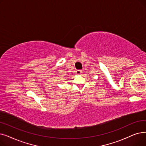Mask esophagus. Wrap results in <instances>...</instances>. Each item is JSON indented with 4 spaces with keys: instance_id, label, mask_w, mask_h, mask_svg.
<instances>
[{
    "instance_id": "obj_1",
    "label": "esophagus",
    "mask_w": 146,
    "mask_h": 146,
    "mask_svg": "<svg viewBox=\"0 0 146 146\" xmlns=\"http://www.w3.org/2000/svg\"><path fill=\"white\" fill-rule=\"evenodd\" d=\"M76 73L78 75H80L82 73V71L80 70H77L76 71Z\"/></svg>"
}]
</instances>
